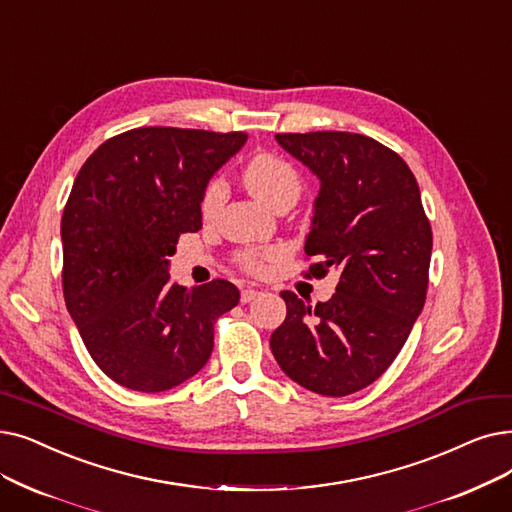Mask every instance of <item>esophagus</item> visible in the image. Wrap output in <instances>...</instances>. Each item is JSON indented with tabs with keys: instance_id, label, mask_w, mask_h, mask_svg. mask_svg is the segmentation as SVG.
Listing matches in <instances>:
<instances>
[{
	"instance_id": "esophagus-1",
	"label": "esophagus",
	"mask_w": 512,
	"mask_h": 512,
	"mask_svg": "<svg viewBox=\"0 0 512 512\" xmlns=\"http://www.w3.org/2000/svg\"><path fill=\"white\" fill-rule=\"evenodd\" d=\"M261 293L257 291V288H244V291L240 293V301L242 303H251L253 299H257Z\"/></svg>"
}]
</instances>
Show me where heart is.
I'll list each match as a JSON object with an SVG mask.
<instances>
[{"mask_svg": "<svg viewBox=\"0 0 512 512\" xmlns=\"http://www.w3.org/2000/svg\"><path fill=\"white\" fill-rule=\"evenodd\" d=\"M242 182L259 203H263L270 209H274L278 203H284V201L297 203V198L301 194V177L297 169L291 163H286L284 159L274 157V154H261V157H255L247 167H244ZM224 201H226L224 182L213 180L207 186L203 196V215L215 217L221 205H224ZM276 257L278 253L274 251L244 253L242 265L249 272H259L263 270L265 261L276 259Z\"/></svg>", "mask_w": 512, "mask_h": 512, "instance_id": "obj_1", "label": "heart"}]
</instances>
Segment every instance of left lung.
I'll return each instance as SVG.
<instances>
[{
  "label": "left lung",
  "mask_w": 512,
  "mask_h": 512,
  "mask_svg": "<svg viewBox=\"0 0 512 512\" xmlns=\"http://www.w3.org/2000/svg\"><path fill=\"white\" fill-rule=\"evenodd\" d=\"M320 180L305 255L309 272H339L326 303L282 291L286 320L270 347L301 387L343 397L374 383L404 347L427 297L433 234L404 159L349 131L278 133Z\"/></svg>",
  "instance_id": "obj_1"
}]
</instances>
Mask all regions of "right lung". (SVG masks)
<instances>
[{
    "instance_id": "1",
    "label": "right lung",
    "mask_w": 512,
    "mask_h": 512,
    "mask_svg": "<svg viewBox=\"0 0 512 512\" xmlns=\"http://www.w3.org/2000/svg\"><path fill=\"white\" fill-rule=\"evenodd\" d=\"M247 133L140 127L85 161L62 213V288L106 376L144 393L173 389L213 351V324L240 293L228 280L173 284L177 236L203 228L211 177Z\"/></svg>"
}]
</instances>
